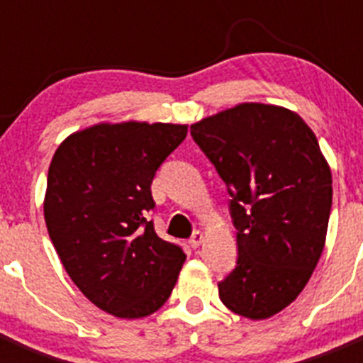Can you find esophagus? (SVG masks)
Masks as SVG:
<instances>
[{
    "mask_svg": "<svg viewBox=\"0 0 363 363\" xmlns=\"http://www.w3.org/2000/svg\"><path fill=\"white\" fill-rule=\"evenodd\" d=\"M201 242H203V233H201V230H196V233L191 236V240H189L191 247H194V249H196V247H200Z\"/></svg>",
    "mask_w": 363,
    "mask_h": 363,
    "instance_id": "34e87169",
    "label": "esophagus"
}]
</instances>
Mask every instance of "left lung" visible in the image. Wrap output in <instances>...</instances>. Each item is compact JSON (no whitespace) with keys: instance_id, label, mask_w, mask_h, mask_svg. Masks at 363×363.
I'll return each mask as SVG.
<instances>
[{"instance_id":"obj_1","label":"left lung","mask_w":363,"mask_h":363,"mask_svg":"<svg viewBox=\"0 0 363 363\" xmlns=\"http://www.w3.org/2000/svg\"><path fill=\"white\" fill-rule=\"evenodd\" d=\"M230 194L238 259L223 306L265 320L296 300L318 264L333 178L309 125L289 108L242 104L191 125Z\"/></svg>"}]
</instances>
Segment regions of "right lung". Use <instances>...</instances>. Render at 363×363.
I'll return each mask as SVG.
<instances>
[{
  "mask_svg": "<svg viewBox=\"0 0 363 363\" xmlns=\"http://www.w3.org/2000/svg\"><path fill=\"white\" fill-rule=\"evenodd\" d=\"M187 136V125L99 123L54 152L43 213L70 280L118 318H143L174 289L185 252L156 234L154 174Z\"/></svg>",
  "mask_w": 363,
  "mask_h": 363,
  "instance_id": "obj_1",
  "label": "right lung"
}]
</instances>
